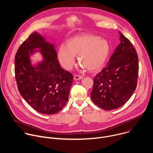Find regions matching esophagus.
I'll return each instance as SVG.
<instances>
[{
  "label": "esophagus",
  "instance_id": "1",
  "mask_svg": "<svg viewBox=\"0 0 153 153\" xmlns=\"http://www.w3.org/2000/svg\"><path fill=\"white\" fill-rule=\"evenodd\" d=\"M82 79V77L79 75H74V80H81Z\"/></svg>",
  "mask_w": 153,
  "mask_h": 153
}]
</instances>
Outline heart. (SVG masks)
I'll list each match as a JSON object with an SVG mask.
<instances>
[{"label": "heart", "mask_w": 153, "mask_h": 153, "mask_svg": "<svg viewBox=\"0 0 153 153\" xmlns=\"http://www.w3.org/2000/svg\"><path fill=\"white\" fill-rule=\"evenodd\" d=\"M111 51L109 42L92 34H83L69 39L66 46L61 45L58 51V59L66 70L75 64V55L82 69L90 71L99 70L106 62Z\"/></svg>", "instance_id": "heart-1"}]
</instances>
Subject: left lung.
Instances as JSON below:
<instances>
[{
	"instance_id": "1",
	"label": "left lung",
	"mask_w": 153,
	"mask_h": 153,
	"mask_svg": "<svg viewBox=\"0 0 153 153\" xmlns=\"http://www.w3.org/2000/svg\"><path fill=\"white\" fill-rule=\"evenodd\" d=\"M120 43L106 66L94 80L91 100L98 107L110 111L123 106L134 92L139 65L136 51L119 32Z\"/></svg>"
}]
</instances>
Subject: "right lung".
Wrapping results in <instances>:
<instances>
[{
	"label": "right lung",
	"mask_w": 153,
	"mask_h": 153,
	"mask_svg": "<svg viewBox=\"0 0 153 153\" xmlns=\"http://www.w3.org/2000/svg\"><path fill=\"white\" fill-rule=\"evenodd\" d=\"M37 53L42 59L32 63L31 58ZM15 74L20 95L36 111L55 114L67 103L73 76L61 67L54 44L42 34L33 32L20 46Z\"/></svg>",
	"instance_id": "1"
}]
</instances>
